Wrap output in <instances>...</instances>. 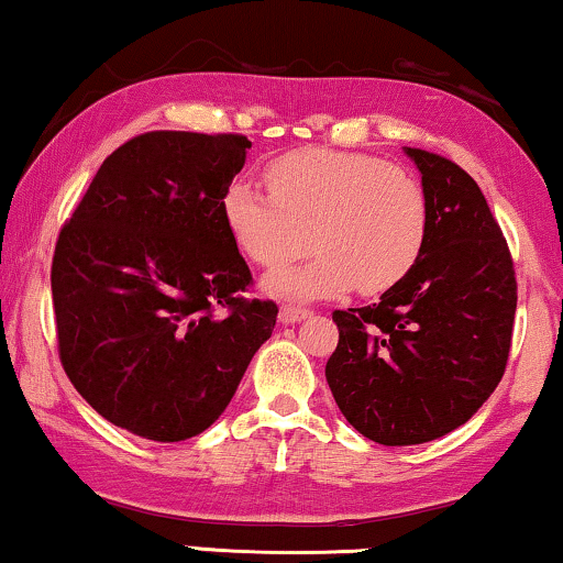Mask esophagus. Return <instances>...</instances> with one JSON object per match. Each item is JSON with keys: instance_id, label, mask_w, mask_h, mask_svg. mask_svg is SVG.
<instances>
[{"instance_id": "esophagus-1", "label": "esophagus", "mask_w": 563, "mask_h": 563, "mask_svg": "<svg viewBox=\"0 0 563 563\" xmlns=\"http://www.w3.org/2000/svg\"><path fill=\"white\" fill-rule=\"evenodd\" d=\"M312 312H309V309H305V307H295V305H284L282 309H279V322L282 324H295V322H299V320H305V317H309Z\"/></svg>"}]
</instances>
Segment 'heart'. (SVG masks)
Here are the masks:
<instances>
[{
    "label": "heart",
    "mask_w": 563,
    "mask_h": 563,
    "mask_svg": "<svg viewBox=\"0 0 563 563\" xmlns=\"http://www.w3.org/2000/svg\"><path fill=\"white\" fill-rule=\"evenodd\" d=\"M272 192L228 185L223 216L251 262L274 268L317 246L312 262L279 268L272 295H383L417 266L429 235V200L411 173L368 154L299 150L266 169Z\"/></svg>",
    "instance_id": "heart-1"
}]
</instances>
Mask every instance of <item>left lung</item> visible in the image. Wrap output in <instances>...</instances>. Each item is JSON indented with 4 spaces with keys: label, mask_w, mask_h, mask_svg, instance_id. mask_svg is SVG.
<instances>
[{
    "label": "left lung",
    "mask_w": 563,
    "mask_h": 563,
    "mask_svg": "<svg viewBox=\"0 0 563 563\" xmlns=\"http://www.w3.org/2000/svg\"><path fill=\"white\" fill-rule=\"evenodd\" d=\"M429 200L417 266L378 305L332 312L324 365L342 417L386 446L423 444L475 417L505 373L516 272L483 190L452 159L404 146Z\"/></svg>",
    "instance_id": "8db88e82"
}]
</instances>
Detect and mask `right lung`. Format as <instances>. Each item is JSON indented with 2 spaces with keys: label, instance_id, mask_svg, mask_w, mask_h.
I'll return each mask as SVG.
<instances>
[{
  "label": "right lung",
  "instance_id": "right-lung-1",
  "mask_svg": "<svg viewBox=\"0 0 563 563\" xmlns=\"http://www.w3.org/2000/svg\"><path fill=\"white\" fill-rule=\"evenodd\" d=\"M239 134L146 132L103 159L53 256L63 368L106 421L152 442L213 423L272 338L223 216ZM225 308V313H218Z\"/></svg>",
  "mask_w": 563,
  "mask_h": 563
}]
</instances>
